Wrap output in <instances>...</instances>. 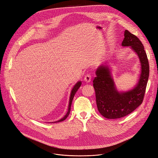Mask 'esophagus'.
<instances>
[{
  "label": "esophagus",
  "mask_w": 158,
  "mask_h": 158,
  "mask_svg": "<svg viewBox=\"0 0 158 158\" xmlns=\"http://www.w3.org/2000/svg\"><path fill=\"white\" fill-rule=\"evenodd\" d=\"M91 79H92L91 75L89 74H87L85 76V77H84V81H85V82H86L87 83H88V82H90L91 81Z\"/></svg>",
  "instance_id": "esophagus-1"
}]
</instances>
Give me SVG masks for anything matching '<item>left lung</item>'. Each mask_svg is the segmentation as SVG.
I'll return each mask as SVG.
<instances>
[{"mask_svg": "<svg viewBox=\"0 0 158 158\" xmlns=\"http://www.w3.org/2000/svg\"><path fill=\"white\" fill-rule=\"evenodd\" d=\"M122 45L131 46L138 55L141 63V74L136 86L131 90L118 92L115 88L107 64H101L94 79L96 105L105 118L117 119L132 112L143 102L149 77V63L143 45L135 35L126 30Z\"/></svg>", "mask_w": 158, "mask_h": 158, "instance_id": "left-lung-1", "label": "left lung"}]
</instances>
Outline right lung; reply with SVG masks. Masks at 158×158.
I'll list each match as a JSON object with an SVG mask.
<instances>
[{"mask_svg":"<svg viewBox=\"0 0 158 158\" xmlns=\"http://www.w3.org/2000/svg\"><path fill=\"white\" fill-rule=\"evenodd\" d=\"M81 85V82H78L75 85L74 87H73L72 91H71V95H70V98H69V106H68V110L66 113V114L65 115V116L62 118V119H60V120L59 121H57L55 123H57V122H62L63 120H64L69 115V112H70V110H71V103H72V101H73V98H74V96L75 95V94L76 93V92L77 91V90L79 89V88L80 87ZM53 123V122H52Z\"/></svg>","mask_w":158,"mask_h":158,"instance_id":"right-lung-1","label":"right lung"}]
</instances>
